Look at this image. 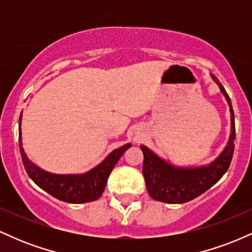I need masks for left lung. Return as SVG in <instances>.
<instances>
[{
	"mask_svg": "<svg viewBox=\"0 0 252 252\" xmlns=\"http://www.w3.org/2000/svg\"><path fill=\"white\" fill-rule=\"evenodd\" d=\"M220 91L226 98L231 112V135L226 148L218 156L217 160L206 167L200 168H178L161 160L152 150L141 146L143 152L142 173L146 181L147 190L154 200L168 202V204H182L206 192L216 182L220 180L230 167L235 150L236 126L232 104L224 86L213 77Z\"/></svg>",
	"mask_w": 252,
	"mask_h": 252,
	"instance_id": "8db88e82",
	"label": "left lung"
}]
</instances>
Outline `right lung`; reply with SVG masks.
<instances>
[{
    "instance_id": "1",
    "label": "right lung",
    "mask_w": 252,
    "mask_h": 252,
    "mask_svg": "<svg viewBox=\"0 0 252 252\" xmlns=\"http://www.w3.org/2000/svg\"><path fill=\"white\" fill-rule=\"evenodd\" d=\"M22 114V112H21ZM19 126H21V116H20ZM19 143L20 153H21L22 163L26 172L30 175L40 189L62 201L71 202V204H83L97 200L103 194L106 181L114 169L115 164L120 160L121 156L131 144L128 143L121 147L110 154L102 163L98 164L94 169L82 175H56L43 172L35 164H33L26 156L21 141V129L19 128Z\"/></svg>"
}]
</instances>
